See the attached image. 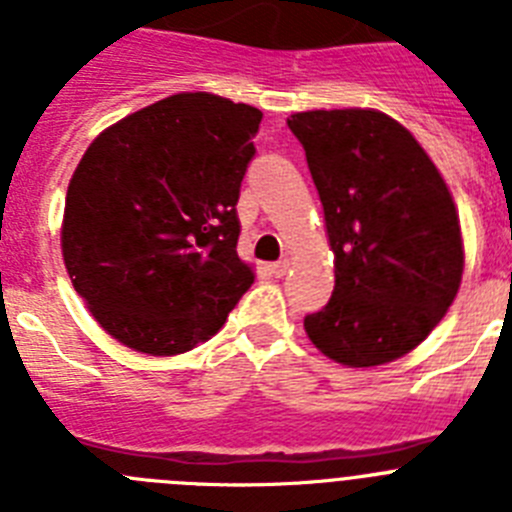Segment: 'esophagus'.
<instances>
[{
	"label": "esophagus",
	"mask_w": 512,
	"mask_h": 512,
	"mask_svg": "<svg viewBox=\"0 0 512 512\" xmlns=\"http://www.w3.org/2000/svg\"><path fill=\"white\" fill-rule=\"evenodd\" d=\"M287 271H289V259H279L277 264H271V274H274V277H284Z\"/></svg>",
	"instance_id": "1"
}]
</instances>
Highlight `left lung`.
Segmentation results:
<instances>
[{
  "label": "left lung",
  "instance_id": "8db88e82",
  "mask_svg": "<svg viewBox=\"0 0 512 512\" xmlns=\"http://www.w3.org/2000/svg\"><path fill=\"white\" fill-rule=\"evenodd\" d=\"M325 215L336 287L305 318L320 354L351 369L410 354L459 292L464 241L441 171L405 125L369 107L295 112Z\"/></svg>",
  "mask_w": 512,
  "mask_h": 512
}]
</instances>
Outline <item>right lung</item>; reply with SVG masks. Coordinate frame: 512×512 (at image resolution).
I'll return each mask as SVG.
<instances>
[{
    "mask_svg": "<svg viewBox=\"0 0 512 512\" xmlns=\"http://www.w3.org/2000/svg\"><path fill=\"white\" fill-rule=\"evenodd\" d=\"M261 110L171 94L97 135L66 192L61 253L92 318L148 356L192 351L253 284L238 194Z\"/></svg>",
    "mask_w": 512,
    "mask_h": 512,
    "instance_id": "obj_1",
    "label": "right lung"
}]
</instances>
